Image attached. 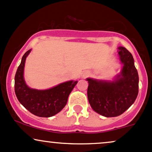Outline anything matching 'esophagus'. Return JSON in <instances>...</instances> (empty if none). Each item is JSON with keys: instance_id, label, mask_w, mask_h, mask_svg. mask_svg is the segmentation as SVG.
<instances>
[{"instance_id": "34e87169", "label": "esophagus", "mask_w": 152, "mask_h": 152, "mask_svg": "<svg viewBox=\"0 0 152 152\" xmlns=\"http://www.w3.org/2000/svg\"><path fill=\"white\" fill-rule=\"evenodd\" d=\"M90 75H91V73H90L89 71H84V72L81 74V78H84L85 79V78L89 77Z\"/></svg>"}]
</instances>
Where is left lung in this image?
Returning a JSON list of instances; mask_svg holds the SVG:
<instances>
[{"instance_id": "8db88e82", "label": "left lung", "mask_w": 152, "mask_h": 152, "mask_svg": "<svg viewBox=\"0 0 152 152\" xmlns=\"http://www.w3.org/2000/svg\"><path fill=\"white\" fill-rule=\"evenodd\" d=\"M118 54L123 67L115 81L86 79L90 105L95 112L107 118L123 114L133 104L138 93V74L132 55L123 47L118 48Z\"/></svg>"}]
</instances>
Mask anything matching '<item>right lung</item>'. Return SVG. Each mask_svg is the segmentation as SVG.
<instances>
[{"instance_id":"right-lung-1","label":"right lung","mask_w":152,"mask_h":152,"mask_svg":"<svg viewBox=\"0 0 152 152\" xmlns=\"http://www.w3.org/2000/svg\"><path fill=\"white\" fill-rule=\"evenodd\" d=\"M31 50L23 56L15 75L14 89L19 102L34 115L49 118L59 113L66 106L68 96L78 81L63 83L52 89L37 90L30 89L24 80V68L26 56Z\"/></svg>"}]
</instances>
